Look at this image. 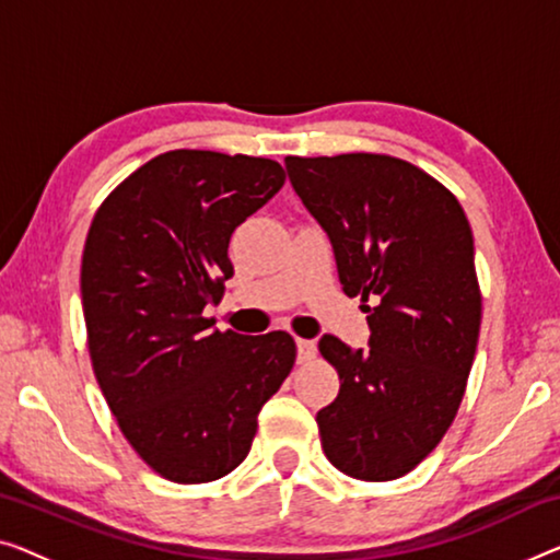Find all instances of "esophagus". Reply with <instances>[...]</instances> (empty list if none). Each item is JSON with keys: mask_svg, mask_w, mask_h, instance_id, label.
Returning <instances> with one entry per match:
<instances>
[{"mask_svg": "<svg viewBox=\"0 0 560 560\" xmlns=\"http://www.w3.org/2000/svg\"><path fill=\"white\" fill-rule=\"evenodd\" d=\"M316 357V341L312 339H296V360L299 362H312Z\"/></svg>", "mask_w": 560, "mask_h": 560, "instance_id": "obj_1", "label": "esophagus"}]
</instances>
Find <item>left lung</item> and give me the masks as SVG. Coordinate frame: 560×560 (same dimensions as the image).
I'll return each instance as SVG.
<instances>
[{
  "instance_id": "8db88e82",
  "label": "left lung",
  "mask_w": 560,
  "mask_h": 560,
  "mask_svg": "<svg viewBox=\"0 0 560 560\" xmlns=\"http://www.w3.org/2000/svg\"><path fill=\"white\" fill-rule=\"evenodd\" d=\"M287 171L372 331L370 349L319 339L341 382L316 412L324 455L349 478H402L453 424L475 360L482 296L470 223L440 180L402 158L289 155Z\"/></svg>"
}]
</instances>
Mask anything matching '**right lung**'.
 <instances>
[{"label": "right lung", "instance_id": "1", "mask_svg": "<svg viewBox=\"0 0 560 560\" xmlns=\"http://www.w3.org/2000/svg\"><path fill=\"white\" fill-rule=\"evenodd\" d=\"M287 180L277 161L168 150L97 208L80 289L97 385L132 450L180 486L244 463L266 399L289 377L287 331L211 329L233 277L231 233Z\"/></svg>", "mask_w": 560, "mask_h": 560}]
</instances>
